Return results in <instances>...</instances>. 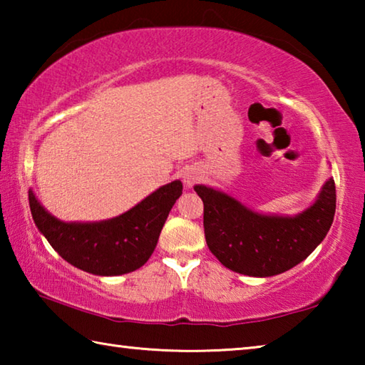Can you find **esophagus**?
<instances>
[{"label":"esophagus","instance_id":"1","mask_svg":"<svg viewBox=\"0 0 365 365\" xmlns=\"http://www.w3.org/2000/svg\"><path fill=\"white\" fill-rule=\"evenodd\" d=\"M182 178H183V183L187 185V187H193V185L201 178V172L195 168H188L183 170Z\"/></svg>","mask_w":365,"mask_h":365}]
</instances>
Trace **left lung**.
Returning <instances> with one entry per match:
<instances>
[{
  "label": "left lung",
  "mask_w": 365,
  "mask_h": 365,
  "mask_svg": "<svg viewBox=\"0 0 365 365\" xmlns=\"http://www.w3.org/2000/svg\"><path fill=\"white\" fill-rule=\"evenodd\" d=\"M205 202V237L212 255L237 274L272 277L304 261L329 233L336 207L333 178L294 215L262 214L225 191L195 185Z\"/></svg>",
  "instance_id": "obj_1"
}]
</instances>
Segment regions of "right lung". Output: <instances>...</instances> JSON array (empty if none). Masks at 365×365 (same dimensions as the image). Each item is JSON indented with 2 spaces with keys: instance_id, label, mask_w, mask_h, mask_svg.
Listing matches in <instances>:
<instances>
[{
  "instance_id": "1",
  "label": "right lung",
  "mask_w": 365,
  "mask_h": 365,
  "mask_svg": "<svg viewBox=\"0 0 365 365\" xmlns=\"http://www.w3.org/2000/svg\"><path fill=\"white\" fill-rule=\"evenodd\" d=\"M183 185H163L117 217L98 222H64L43 207L29 190V205L36 228L58 255L83 272L115 277L145 265L156 248L160 230Z\"/></svg>"
}]
</instances>
